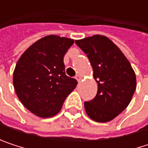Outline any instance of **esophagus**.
Returning <instances> with one entry per match:
<instances>
[{"label":"esophagus","mask_w":148,"mask_h":148,"mask_svg":"<svg viewBox=\"0 0 148 148\" xmlns=\"http://www.w3.org/2000/svg\"><path fill=\"white\" fill-rule=\"evenodd\" d=\"M76 79H77V81L78 82H80V80L82 79V76L81 75H79V74H78V75H76Z\"/></svg>","instance_id":"obj_1"}]
</instances>
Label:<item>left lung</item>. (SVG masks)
I'll return each mask as SVG.
<instances>
[{"label":"left lung","mask_w":148,"mask_h":148,"mask_svg":"<svg viewBox=\"0 0 148 148\" xmlns=\"http://www.w3.org/2000/svg\"><path fill=\"white\" fill-rule=\"evenodd\" d=\"M75 43L87 55L98 84L96 97L84 103L86 112L95 122H110L130 103L136 88L135 73L121 49L107 37L93 35Z\"/></svg>","instance_id":"1"}]
</instances>
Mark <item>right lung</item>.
Returning a JSON list of instances; mask_svg holds the SVG:
<instances>
[{
  "mask_svg": "<svg viewBox=\"0 0 148 148\" xmlns=\"http://www.w3.org/2000/svg\"><path fill=\"white\" fill-rule=\"evenodd\" d=\"M74 40L49 35L31 45L19 57L13 82L22 104L37 116L56 115L77 80L65 74L63 57Z\"/></svg>",
  "mask_w": 148,
  "mask_h": 148,
  "instance_id": "add662e5",
  "label": "right lung"
}]
</instances>
